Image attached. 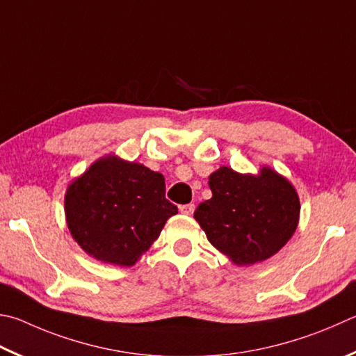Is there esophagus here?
I'll return each instance as SVG.
<instances>
[{
  "instance_id": "obj_1",
  "label": "esophagus",
  "mask_w": 356,
  "mask_h": 356,
  "mask_svg": "<svg viewBox=\"0 0 356 356\" xmlns=\"http://www.w3.org/2000/svg\"><path fill=\"white\" fill-rule=\"evenodd\" d=\"M179 210H180V213H184V215H193V211H195V204L180 205Z\"/></svg>"
}]
</instances>
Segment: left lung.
I'll return each instance as SVG.
<instances>
[{
  "label": "left lung",
  "mask_w": 356,
  "mask_h": 356,
  "mask_svg": "<svg viewBox=\"0 0 356 356\" xmlns=\"http://www.w3.org/2000/svg\"><path fill=\"white\" fill-rule=\"evenodd\" d=\"M211 199L195 219L209 241L235 264L248 266L277 254L297 229V191L279 172L263 166L260 174H240L221 166L209 177Z\"/></svg>",
  "instance_id": "1"
}]
</instances>
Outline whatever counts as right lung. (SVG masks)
Segmentation results:
<instances>
[{
  "instance_id": "add662e5",
  "label": "right lung",
  "mask_w": 356,
  "mask_h": 356,
  "mask_svg": "<svg viewBox=\"0 0 356 356\" xmlns=\"http://www.w3.org/2000/svg\"><path fill=\"white\" fill-rule=\"evenodd\" d=\"M176 213L160 172L115 156L96 160L65 195L74 241L96 260L118 266L137 263Z\"/></svg>"
}]
</instances>
